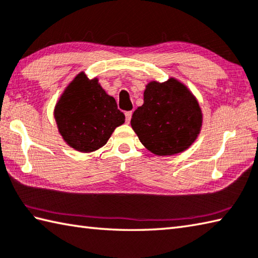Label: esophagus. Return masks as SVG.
<instances>
[{
    "label": "esophagus",
    "instance_id": "obj_1",
    "mask_svg": "<svg viewBox=\"0 0 258 258\" xmlns=\"http://www.w3.org/2000/svg\"><path fill=\"white\" fill-rule=\"evenodd\" d=\"M125 115V121L129 123L130 122V119H131V115H133V111H127V112L124 113Z\"/></svg>",
    "mask_w": 258,
    "mask_h": 258
}]
</instances>
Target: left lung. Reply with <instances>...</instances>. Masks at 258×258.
Here are the masks:
<instances>
[{
	"label": "left lung",
	"mask_w": 258,
	"mask_h": 258,
	"mask_svg": "<svg viewBox=\"0 0 258 258\" xmlns=\"http://www.w3.org/2000/svg\"><path fill=\"white\" fill-rule=\"evenodd\" d=\"M203 114L196 96L182 82L171 77L146 85L144 104L131 118V127L146 148L157 156L186 150L202 128Z\"/></svg>",
	"instance_id": "left-lung-1"
}]
</instances>
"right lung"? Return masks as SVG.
<instances>
[{
  "mask_svg": "<svg viewBox=\"0 0 258 258\" xmlns=\"http://www.w3.org/2000/svg\"><path fill=\"white\" fill-rule=\"evenodd\" d=\"M53 116L64 142L81 153L103 147L114 129L124 122L114 98L102 89L98 77L90 80L84 72L62 92Z\"/></svg>",
  "mask_w": 258,
  "mask_h": 258,
  "instance_id": "obj_1",
  "label": "right lung"
}]
</instances>
